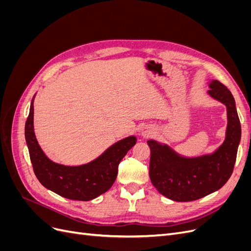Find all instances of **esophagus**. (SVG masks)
I'll use <instances>...</instances> for the list:
<instances>
[{"label": "esophagus", "instance_id": "34e87169", "mask_svg": "<svg viewBox=\"0 0 251 251\" xmlns=\"http://www.w3.org/2000/svg\"><path fill=\"white\" fill-rule=\"evenodd\" d=\"M153 133H154V128L150 125L143 126L140 128V135L142 136V137H149V136H151Z\"/></svg>", "mask_w": 251, "mask_h": 251}]
</instances>
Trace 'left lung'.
<instances>
[{"instance_id":"1","label":"left lung","mask_w":251,"mask_h":251,"mask_svg":"<svg viewBox=\"0 0 251 251\" xmlns=\"http://www.w3.org/2000/svg\"><path fill=\"white\" fill-rule=\"evenodd\" d=\"M207 94L225 104L227 126L223 143L212 153L186 157L169 144L148 140L150 178L157 191L177 202L198 200L221 188L230 178L241 141V125L234 98L223 83L212 79Z\"/></svg>"}]
</instances>
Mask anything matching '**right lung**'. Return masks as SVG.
I'll list each match as a JSON object with an SVG mask.
<instances>
[{
  "label": "right lung",
  "instance_id": "right-lung-1",
  "mask_svg": "<svg viewBox=\"0 0 251 251\" xmlns=\"http://www.w3.org/2000/svg\"><path fill=\"white\" fill-rule=\"evenodd\" d=\"M33 96L25 125V139L36 178L46 188L64 198L90 201L105 193L117 177L118 165L137 141L135 136L121 139L94 160L81 165H64L49 159L36 140L33 126Z\"/></svg>",
  "mask_w": 251,
  "mask_h": 251
}]
</instances>
